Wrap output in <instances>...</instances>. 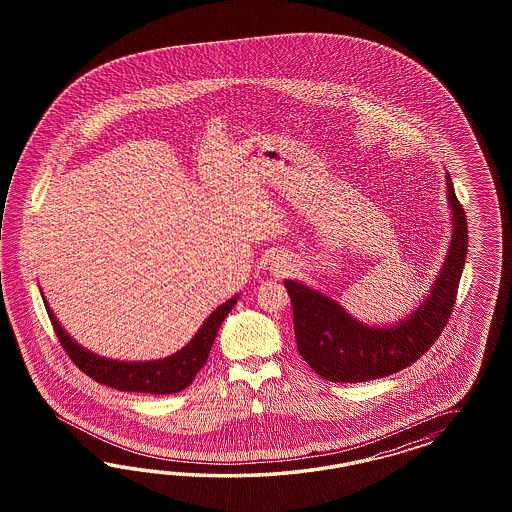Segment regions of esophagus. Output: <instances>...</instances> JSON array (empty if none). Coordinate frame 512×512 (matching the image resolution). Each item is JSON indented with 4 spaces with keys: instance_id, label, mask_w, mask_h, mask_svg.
I'll use <instances>...</instances> for the list:
<instances>
[{
    "instance_id": "1",
    "label": "esophagus",
    "mask_w": 512,
    "mask_h": 512,
    "mask_svg": "<svg viewBox=\"0 0 512 512\" xmlns=\"http://www.w3.org/2000/svg\"><path fill=\"white\" fill-rule=\"evenodd\" d=\"M285 266H287V264L278 263V266H276V268H274V274H283V270H285Z\"/></svg>"
}]
</instances>
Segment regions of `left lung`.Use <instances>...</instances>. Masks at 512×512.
Here are the masks:
<instances>
[{"label": "left lung", "mask_w": 512, "mask_h": 512, "mask_svg": "<svg viewBox=\"0 0 512 512\" xmlns=\"http://www.w3.org/2000/svg\"><path fill=\"white\" fill-rule=\"evenodd\" d=\"M452 240L449 255L428 298L398 325L358 323L340 304L293 279H285L291 296L298 353L313 372L332 383H362L400 372L419 360L441 336L458 295L467 257V221L447 174Z\"/></svg>", "instance_id": "obj_1"}]
</instances>
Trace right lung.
I'll use <instances>...</instances> for the list:
<instances>
[{"label":"right lung","instance_id":"1","mask_svg":"<svg viewBox=\"0 0 512 512\" xmlns=\"http://www.w3.org/2000/svg\"><path fill=\"white\" fill-rule=\"evenodd\" d=\"M238 295L221 304L204 323L201 330L195 334V338L187 343L184 349L174 353L171 357L152 360V362H120L110 358L97 357L88 349H82L77 341L73 340L54 313L45 302L50 323L54 326V332L62 343L65 353L77 364L82 372L93 381L107 385L124 392H144V394H174L191 385L195 375L199 373L206 358L210 355L212 343L216 340L217 330L223 323V319L233 310Z\"/></svg>","mask_w":512,"mask_h":512}]
</instances>
